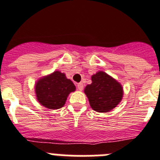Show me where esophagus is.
Listing matches in <instances>:
<instances>
[{"label": "esophagus", "mask_w": 160, "mask_h": 160, "mask_svg": "<svg viewBox=\"0 0 160 160\" xmlns=\"http://www.w3.org/2000/svg\"><path fill=\"white\" fill-rule=\"evenodd\" d=\"M77 87H78V90H82L83 87H83V83H82V82L78 83Z\"/></svg>", "instance_id": "1"}]
</instances>
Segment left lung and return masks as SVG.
I'll return each mask as SVG.
<instances>
[{
    "label": "left lung",
    "instance_id": "left-lung-1",
    "mask_svg": "<svg viewBox=\"0 0 160 160\" xmlns=\"http://www.w3.org/2000/svg\"><path fill=\"white\" fill-rule=\"evenodd\" d=\"M92 83L84 90L91 108L97 112L111 111L121 102L123 95L122 85L103 71L91 77Z\"/></svg>",
    "mask_w": 160,
    "mask_h": 160
}]
</instances>
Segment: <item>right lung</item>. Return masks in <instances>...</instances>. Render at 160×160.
Here are the masks:
<instances>
[{"label":"right lung","mask_w":160,"mask_h":160,"mask_svg":"<svg viewBox=\"0 0 160 160\" xmlns=\"http://www.w3.org/2000/svg\"><path fill=\"white\" fill-rule=\"evenodd\" d=\"M75 89L73 82L58 70L41 78L35 84L38 101L43 107L52 110L62 107L68 95Z\"/></svg>","instance_id":"add662e5"}]
</instances>
